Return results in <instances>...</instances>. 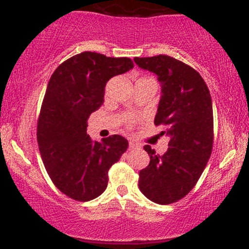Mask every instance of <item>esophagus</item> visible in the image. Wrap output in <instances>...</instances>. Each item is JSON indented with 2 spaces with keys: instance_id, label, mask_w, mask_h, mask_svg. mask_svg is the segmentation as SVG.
Listing matches in <instances>:
<instances>
[{
  "instance_id": "obj_1",
  "label": "esophagus",
  "mask_w": 249,
  "mask_h": 249,
  "mask_svg": "<svg viewBox=\"0 0 249 249\" xmlns=\"http://www.w3.org/2000/svg\"><path fill=\"white\" fill-rule=\"evenodd\" d=\"M128 146H130L131 150H133V148H137V147H138V145H137L136 142H134L130 141V142H128Z\"/></svg>"
}]
</instances>
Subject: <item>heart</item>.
I'll list each match as a JSON object with an SVG mask.
<instances>
[{"label": "heart", "instance_id": "heart-1", "mask_svg": "<svg viewBox=\"0 0 249 249\" xmlns=\"http://www.w3.org/2000/svg\"><path fill=\"white\" fill-rule=\"evenodd\" d=\"M128 122H130V121H128Z\"/></svg>", "mask_w": 249, "mask_h": 249}]
</instances>
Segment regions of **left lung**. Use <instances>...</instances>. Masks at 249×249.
Returning <instances> with one entry per match:
<instances>
[{
    "mask_svg": "<svg viewBox=\"0 0 249 249\" xmlns=\"http://www.w3.org/2000/svg\"><path fill=\"white\" fill-rule=\"evenodd\" d=\"M139 68L158 77L161 96L154 124L164 125L167 151L156 154L145 145L150 164L139 172V190L159 205L184 198L196 186L213 146V107L210 90L190 65L166 55L134 57Z\"/></svg>",
    "mask_w": 249,
    "mask_h": 249,
    "instance_id": "obj_1",
    "label": "left lung"
}]
</instances>
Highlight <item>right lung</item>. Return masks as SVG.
<instances>
[{"instance_id": "1", "label": "right lung", "mask_w": 249, "mask_h": 249, "mask_svg": "<svg viewBox=\"0 0 249 249\" xmlns=\"http://www.w3.org/2000/svg\"><path fill=\"white\" fill-rule=\"evenodd\" d=\"M132 68L126 57L84 51L63 62L50 77L37 142L51 180L71 199L89 201L101 196L107 186L108 170L127 150L124 137L92 141L87 127L89 116L104 102L108 79Z\"/></svg>"}]
</instances>
